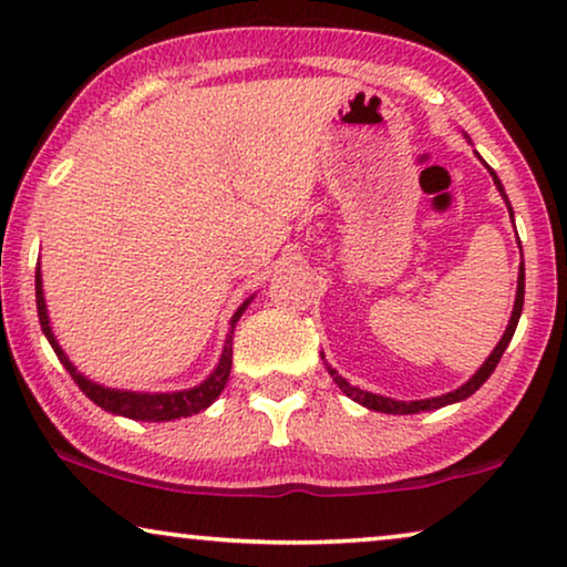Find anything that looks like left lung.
Returning <instances> with one entry per match:
<instances>
[{
	"label": "left lung",
	"mask_w": 567,
	"mask_h": 567,
	"mask_svg": "<svg viewBox=\"0 0 567 567\" xmlns=\"http://www.w3.org/2000/svg\"><path fill=\"white\" fill-rule=\"evenodd\" d=\"M487 169H491V167H487ZM491 175H493L495 185H498L501 196H503V200H506V206H508V212H511L508 196H506V190H503V185H501V181H498V175H495L493 169H491ZM511 216H514V212H511ZM522 309H524V262H522V268H518V289H516V305H514V315H511V322H508L506 332H503L501 343L495 346V351H493L491 355H487V361L483 363V367H480L477 374L472 377L467 384H462L460 390H454V392H449V394H441V398H431V400H415V402H398V400L382 398V394H371V392H363V390H359V386H351V384L346 382L343 377H338V371H332L330 367H328V371H330V377L336 379V382H338L340 390H343V392L348 394V398H353L355 402H361V405H363V408H369V410H379V413L410 415V413H421V410H436V408L452 405V402L467 400L470 394H475V392L480 390V386H483V384L487 382V377H491L493 371H495V367H498V361H501L503 351H506L508 343H511V338H514V332H516V324H518V317H522Z\"/></svg>",
	"instance_id": "obj_1"
}]
</instances>
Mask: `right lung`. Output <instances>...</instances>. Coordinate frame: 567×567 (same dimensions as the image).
Returning <instances> with one entry per match:
<instances>
[{
    "instance_id": "1",
    "label": "right lung",
    "mask_w": 567,
    "mask_h": 567,
    "mask_svg": "<svg viewBox=\"0 0 567 567\" xmlns=\"http://www.w3.org/2000/svg\"><path fill=\"white\" fill-rule=\"evenodd\" d=\"M35 305H38V320H41V328L45 332V338H49V343L53 351H56L59 361L64 363L69 374L76 382V386L87 394V398L100 405L107 413H115V415H126V417H134V421H175V417H188L193 413H200V410H206L212 402L219 398L224 384H227L229 379V369H231V336L227 340V346H224V353H221V361L219 367L212 377L206 379L204 384L193 386V390H185V392H167V394H142V392H121V390H107V386H100L95 382H90V379H84L82 374H76V369L72 367V361L66 359L64 351H61L56 338H53L51 332V324H49V315H45V299H43V286H41V268H35ZM250 305V301H245L243 307L237 309L235 317H231V328H235V322L239 320V315L245 312V307Z\"/></svg>"
}]
</instances>
